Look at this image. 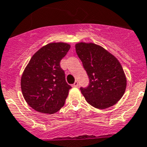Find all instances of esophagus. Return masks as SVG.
I'll list each match as a JSON object with an SVG mask.
<instances>
[{
	"label": "esophagus",
	"mask_w": 147,
	"mask_h": 147,
	"mask_svg": "<svg viewBox=\"0 0 147 147\" xmlns=\"http://www.w3.org/2000/svg\"><path fill=\"white\" fill-rule=\"evenodd\" d=\"M73 86L74 87H78L79 86V82L77 81H75L74 83L73 84Z\"/></svg>",
	"instance_id": "obj_1"
}]
</instances>
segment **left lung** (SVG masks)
<instances>
[{"label": "left lung", "instance_id": "1", "mask_svg": "<svg viewBox=\"0 0 147 147\" xmlns=\"http://www.w3.org/2000/svg\"><path fill=\"white\" fill-rule=\"evenodd\" d=\"M76 54L89 78L81 93L88 104L95 108L113 106L125 92V75L118 59L102 47L92 43H78Z\"/></svg>", "mask_w": 147, "mask_h": 147}]
</instances>
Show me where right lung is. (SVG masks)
Segmentation results:
<instances>
[{"label": "right lung", "mask_w": 147, "mask_h": 147, "mask_svg": "<svg viewBox=\"0 0 147 147\" xmlns=\"http://www.w3.org/2000/svg\"><path fill=\"white\" fill-rule=\"evenodd\" d=\"M71 46L51 43L39 49L31 59L21 78V88L25 101L31 108L53 114L65 104L71 88L65 80L60 66Z\"/></svg>", "instance_id": "add662e5"}]
</instances>
